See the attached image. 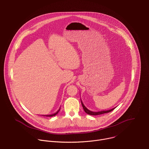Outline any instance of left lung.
Wrapping results in <instances>:
<instances>
[{
  "instance_id": "left-lung-1",
  "label": "left lung",
  "mask_w": 149,
  "mask_h": 149,
  "mask_svg": "<svg viewBox=\"0 0 149 149\" xmlns=\"http://www.w3.org/2000/svg\"><path fill=\"white\" fill-rule=\"evenodd\" d=\"M81 104H82V107H83V109L84 110V111L86 112L87 114H89V115H91V116H97V115H100V114H105V113H109V112H111L115 108H113L111 110H106V111H98V112H94V111H91L90 110H89L88 109H87L86 107V106H85L84 105V104L82 103V101H81Z\"/></svg>"
}]
</instances>
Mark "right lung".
Instances as JSON below:
<instances>
[{
    "label": "right lung",
    "instance_id": "obj_1",
    "mask_svg": "<svg viewBox=\"0 0 149 149\" xmlns=\"http://www.w3.org/2000/svg\"><path fill=\"white\" fill-rule=\"evenodd\" d=\"M59 110H60V109L55 113H54V114H51V115H47V116H47V117H53V116H55L56 114H57L58 113V112L59 111Z\"/></svg>",
    "mask_w": 149,
    "mask_h": 149
}]
</instances>
